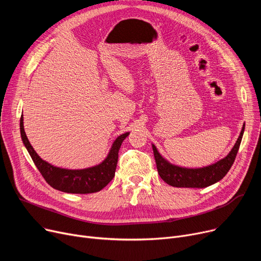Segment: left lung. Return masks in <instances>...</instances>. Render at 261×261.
<instances>
[{"mask_svg":"<svg viewBox=\"0 0 261 261\" xmlns=\"http://www.w3.org/2000/svg\"><path fill=\"white\" fill-rule=\"evenodd\" d=\"M243 132L244 125L236 144L225 158L216 162L215 164H212L210 166H205L202 168H186L173 165V164L161 155L156 147L152 144L158 172L164 182H166L173 187L204 188L211 186L223 179L230 169L239 150Z\"/></svg>","mask_w":261,"mask_h":261,"instance_id":"obj_1","label":"left lung"}]
</instances>
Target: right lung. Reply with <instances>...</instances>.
Segmentation results:
<instances>
[{"mask_svg": "<svg viewBox=\"0 0 261 261\" xmlns=\"http://www.w3.org/2000/svg\"><path fill=\"white\" fill-rule=\"evenodd\" d=\"M21 139L25 148L32 156L36 167L43 175L45 181L55 189L67 194H92L97 193L111 181L116 170L118 151L130 132L120 134L113 142L107 158L98 165L85 169H66L54 166L41 159L31 145L24 131L23 115L20 119Z\"/></svg>", "mask_w": 261, "mask_h": 261, "instance_id": "obj_1", "label": "right lung"}]
</instances>
